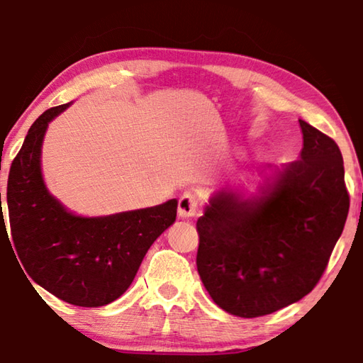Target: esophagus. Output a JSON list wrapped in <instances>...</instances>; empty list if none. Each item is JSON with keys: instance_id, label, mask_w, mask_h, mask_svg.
I'll list each match as a JSON object with an SVG mask.
<instances>
[{"instance_id": "esophagus-1", "label": "esophagus", "mask_w": 363, "mask_h": 363, "mask_svg": "<svg viewBox=\"0 0 363 363\" xmlns=\"http://www.w3.org/2000/svg\"><path fill=\"white\" fill-rule=\"evenodd\" d=\"M200 213L199 210V200L196 196L190 192L184 194L179 199V206H177V214L179 218L187 219V218H194Z\"/></svg>"}]
</instances>
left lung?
Masks as SVG:
<instances>
[{"instance_id": "obj_1", "label": "left lung", "mask_w": 363, "mask_h": 363, "mask_svg": "<svg viewBox=\"0 0 363 363\" xmlns=\"http://www.w3.org/2000/svg\"><path fill=\"white\" fill-rule=\"evenodd\" d=\"M296 162L256 192L224 186L196 220V269L220 309L253 318L298 303L320 280L349 213L340 147L299 120Z\"/></svg>"}]
</instances>
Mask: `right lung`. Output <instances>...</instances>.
Masks as SVG:
<instances>
[{"instance_id": "1", "label": "right lung", "mask_w": 363, "mask_h": 363, "mask_svg": "<svg viewBox=\"0 0 363 363\" xmlns=\"http://www.w3.org/2000/svg\"><path fill=\"white\" fill-rule=\"evenodd\" d=\"M70 106L46 110L30 126L11 164L6 200L12 242L30 279L69 304L101 307L130 288L152 243L176 220L177 200L108 216L70 211L49 192L41 169L49 123Z\"/></svg>"}]
</instances>
